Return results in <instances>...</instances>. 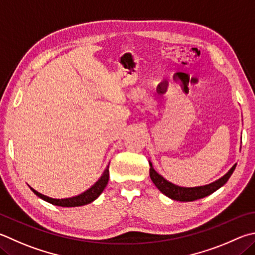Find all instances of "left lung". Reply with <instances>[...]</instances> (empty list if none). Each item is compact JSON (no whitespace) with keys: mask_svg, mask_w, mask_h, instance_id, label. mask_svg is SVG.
Instances as JSON below:
<instances>
[{"mask_svg":"<svg viewBox=\"0 0 255 255\" xmlns=\"http://www.w3.org/2000/svg\"><path fill=\"white\" fill-rule=\"evenodd\" d=\"M149 165H150V168H149L150 178L152 180V183L156 185V187L158 188L161 193L165 194L166 196L172 198V200L179 201V202H192V201L200 200V198L211 195L212 193L217 191V189L223 186V185L228 182L229 178L231 177V175L233 174L235 167H237V164L233 165V167L231 168L229 172L223 176V177H221L220 179H217L211 184L205 185V186L180 187V186H177V185L168 182V180H166L163 176L156 172L154 167H152L151 163H149Z\"/></svg>","mask_w":255,"mask_h":255,"instance_id":"1","label":"left lung"}]
</instances>
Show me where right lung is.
Instances as JSON below:
<instances>
[{
	"mask_svg": "<svg viewBox=\"0 0 255 255\" xmlns=\"http://www.w3.org/2000/svg\"><path fill=\"white\" fill-rule=\"evenodd\" d=\"M109 180V165L107 166V168L104 172L103 176L98 179L94 186H91L89 189H87L85 193L80 194L78 196H73V197H69V198H61V200H57V198H51L43 195L39 192H36L35 189L30 187L32 189L36 196H39L42 200L47 201L51 204L57 205V206H62V207H75V206H82V205H87L89 203L94 202L97 197H98L101 193L104 192L105 187L107 186Z\"/></svg>",
	"mask_w": 255,
	"mask_h": 255,
	"instance_id": "obj_1",
	"label": "right lung"
}]
</instances>
